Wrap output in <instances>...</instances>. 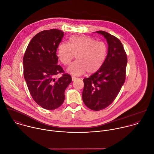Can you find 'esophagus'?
Here are the masks:
<instances>
[{"mask_svg": "<svg viewBox=\"0 0 154 154\" xmlns=\"http://www.w3.org/2000/svg\"><path fill=\"white\" fill-rule=\"evenodd\" d=\"M77 79V77H72V81H75V80H76Z\"/></svg>", "mask_w": 154, "mask_h": 154, "instance_id": "obj_1", "label": "esophagus"}]
</instances>
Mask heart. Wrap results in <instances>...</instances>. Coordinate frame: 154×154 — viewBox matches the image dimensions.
<instances>
[{
  "label": "heart",
  "mask_w": 154,
  "mask_h": 154,
  "mask_svg": "<svg viewBox=\"0 0 154 154\" xmlns=\"http://www.w3.org/2000/svg\"><path fill=\"white\" fill-rule=\"evenodd\" d=\"M106 55L105 42L86 36H72L68 44L61 43L57 48V57L64 66L69 65L75 55L77 60L68 68L72 75H80L86 71L90 74L96 72L102 66Z\"/></svg>",
  "instance_id": "heart-1"
}]
</instances>
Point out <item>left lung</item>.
Listing matches in <instances>:
<instances>
[{"label": "left lung", "mask_w": 154, "mask_h": 154, "mask_svg": "<svg viewBox=\"0 0 154 154\" xmlns=\"http://www.w3.org/2000/svg\"><path fill=\"white\" fill-rule=\"evenodd\" d=\"M96 32L106 39L108 54L100 69L83 79L82 99L87 107L99 111L110 105L119 93L125 80L127 58L118 38L104 31Z\"/></svg>", "instance_id": "left-lung-1"}]
</instances>
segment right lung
<instances>
[{
  "instance_id": "obj_1",
  "label": "right lung",
  "mask_w": 154,
  "mask_h": 154,
  "mask_svg": "<svg viewBox=\"0 0 154 154\" xmlns=\"http://www.w3.org/2000/svg\"><path fill=\"white\" fill-rule=\"evenodd\" d=\"M64 36L58 29L43 30L30 41L23 58L24 76L35 102L43 108L56 109L64 100V91L72 82L58 65L57 49ZM63 73L56 79L55 75Z\"/></svg>"
}]
</instances>
